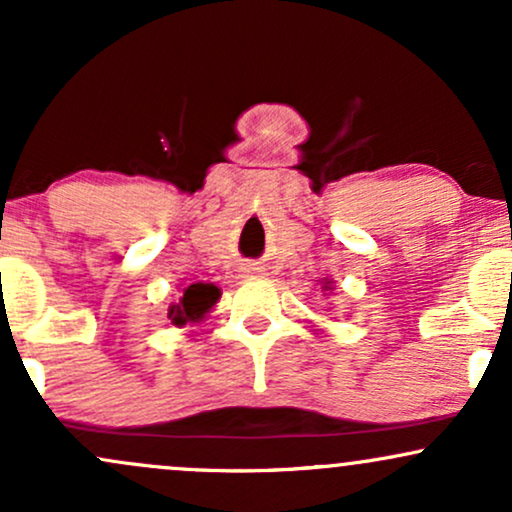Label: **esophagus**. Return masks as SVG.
Listing matches in <instances>:
<instances>
[{
	"instance_id": "esophagus-1",
	"label": "esophagus",
	"mask_w": 512,
	"mask_h": 512,
	"mask_svg": "<svg viewBox=\"0 0 512 512\" xmlns=\"http://www.w3.org/2000/svg\"><path fill=\"white\" fill-rule=\"evenodd\" d=\"M260 274H262L260 264H255V262L243 264V276H260Z\"/></svg>"
}]
</instances>
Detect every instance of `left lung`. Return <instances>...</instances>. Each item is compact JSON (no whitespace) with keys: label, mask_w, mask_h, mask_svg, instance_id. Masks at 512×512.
<instances>
[{"label":"left lung","mask_w":512,"mask_h":512,"mask_svg":"<svg viewBox=\"0 0 512 512\" xmlns=\"http://www.w3.org/2000/svg\"><path fill=\"white\" fill-rule=\"evenodd\" d=\"M320 286H322V291H327V293H332V291H334V281H332V279H327V276H325V279L320 281Z\"/></svg>","instance_id":"left-lung-1"}]
</instances>
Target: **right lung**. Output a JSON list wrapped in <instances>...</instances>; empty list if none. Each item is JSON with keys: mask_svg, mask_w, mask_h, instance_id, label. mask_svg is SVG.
<instances>
[{"mask_svg": "<svg viewBox=\"0 0 512 512\" xmlns=\"http://www.w3.org/2000/svg\"><path fill=\"white\" fill-rule=\"evenodd\" d=\"M221 301V289L214 284H190L187 289H182L178 301L170 303L168 308V320L175 327L185 325H197L204 317L211 313L216 303Z\"/></svg>", "mask_w": 512, "mask_h": 512, "instance_id": "add662e5", "label": "right lung"}]
</instances>
